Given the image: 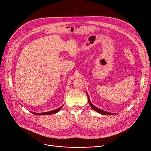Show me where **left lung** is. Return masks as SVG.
I'll list each match as a JSON object with an SVG mask.
<instances>
[{
  "instance_id": "8db88e82",
  "label": "left lung",
  "mask_w": 151,
  "mask_h": 151,
  "mask_svg": "<svg viewBox=\"0 0 151 151\" xmlns=\"http://www.w3.org/2000/svg\"><path fill=\"white\" fill-rule=\"evenodd\" d=\"M87 97H88V103L90 104V106H91V108L96 111L97 112L100 114H102V115H115L116 114H114V113H111V112H106V111H103L101 109H100L99 108H97V107H96V106H94V105H93L91 103V101L90 100V98H89V96L88 94V93H87Z\"/></svg>"
}]
</instances>
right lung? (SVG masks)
Returning <instances> with one entry per match:
<instances>
[{
  "label": "right lung",
  "mask_w": 151,
  "mask_h": 151,
  "mask_svg": "<svg viewBox=\"0 0 151 151\" xmlns=\"http://www.w3.org/2000/svg\"><path fill=\"white\" fill-rule=\"evenodd\" d=\"M63 106H61V107H60L58 109H56L55 110H53V111H49V112H42V113H35V112H31L32 114H33L34 115H52V114H56L58 112L60 111V110L61 109V107H63Z\"/></svg>",
  "instance_id": "obj_1"
}]
</instances>
